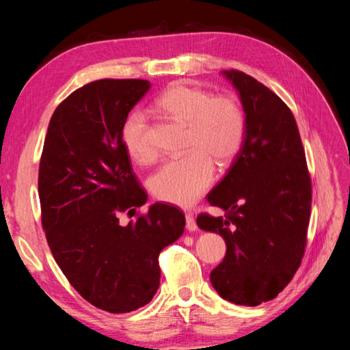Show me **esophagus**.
<instances>
[{
  "instance_id": "obj_1",
  "label": "esophagus",
  "mask_w": 350,
  "mask_h": 350,
  "mask_svg": "<svg viewBox=\"0 0 350 350\" xmlns=\"http://www.w3.org/2000/svg\"><path fill=\"white\" fill-rule=\"evenodd\" d=\"M185 219H187V228L189 230V232H196V230H197V222H196L194 215L187 213V215H185Z\"/></svg>"
}]
</instances>
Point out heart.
<instances>
[{
	"instance_id": "heart-1",
	"label": "heart",
	"mask_w": 350,
	"mask_h": 350,
	"mask_svg": "<svg viewBox=\"0 0 350 350\" xmlns=\"http://www.w3.org/2000/svg\"><path fill=\"white\" fill-rule=\"evenodd\" d=\"M154 105L173 120L187 123L185 148L191 153L163 163L152 176V192L162 202L191 206L213 182L212 159L226 165L239 152L245 135V113L232 96H212L183 83L170 85ZM120 137L133 161L148 163L156 158L147 118L141 111H132L124 118Z\"/></svg>"
}]
</instances>
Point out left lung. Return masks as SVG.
<instances>
[{
	"label": "left lung",
	"mask_w": 350,
	"mask_h": 350,
	"mask_svg": "<svg viewBox=\"0 0 350 350\" xmlns=\"http://www.w3.org/2000/svg\"><path fill=\"white\" fill-rule=\"evenodd\" d=\"M245 111L241 150L207 194L224 217L200 213L197 226L224 237L227 252L211 272L221 298L256 307L271 301L298 271L307 245L311 179L292 111L239 70L222 72Z\"/></svg>",
	"instance_id": "obj_1"
}]
</instances>
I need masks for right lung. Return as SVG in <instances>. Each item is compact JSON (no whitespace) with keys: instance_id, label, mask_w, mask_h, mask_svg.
<instances>
[{"instance_id":"add662e5","label":"right lung","mask_w":350,"mask_h":350,"mask_svg":"<svg viewBox=\"0 0 350 350\" xmlns=\"http://www.w3.org/2000/svg\"><path fill=\"white\" fill-rule=\"evenodd\" d=\"M148 88L144 79H99L73 92L51 117L39 167L52 256L85 301L116 314L152 301L159 252L185 230L183 212L163 203L118 224L122 212L147 202L120 131Z\"/></svg>"}]
</instances>
